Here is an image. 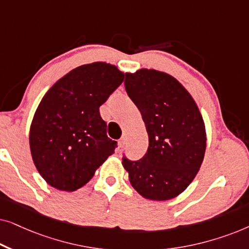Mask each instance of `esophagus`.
Masks as SVG:
<instances>
[{
    "instance_id": "34e87169",
    "label": "esophagus",
    "mask_w": 249,
    "mask_h": 249,
    "mask_svg": "<svg viewBox=\"0 0 249 249\" xmlns=\"http://www.w3.org/2000/svg\"><path fill=\"white\" fill-rule=\"evenodd\" d=\"M125 145V139L124 138H121L120 141H119V147H124V146Z\"/></svg>"
}]
</instances>
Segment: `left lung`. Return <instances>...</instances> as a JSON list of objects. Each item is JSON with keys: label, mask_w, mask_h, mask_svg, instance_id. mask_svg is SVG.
<instances>
[{"label": "left lung", "mask_w": 249, "mask_h": 249, "mask_svg": "<svg viewBox=\"0 0 249 249\" xmlns=\"http://www.w3.org/2000/svg\"><path fill=\"white\" fill-rule=\"evenodd\" d=\"M124 86L141 111L149 142L141 160L122 159L129 181L147 199L175 198L195 178L205 154L198 107L175 77L154 69L125 73Z\"/></svg>", "instance_id": "left-lung-1"}]
</instances>
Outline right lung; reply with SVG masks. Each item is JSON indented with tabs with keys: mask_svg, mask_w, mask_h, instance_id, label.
Returning a JSON list of instances; mask_svg holds the SVG:
<instances>
[{
	"mask_svg": "<svg viewBox=\"0 0 249 249\" xmlns=\"http://www.w3.org/2000/svg\"><path fill=\"white\" fill-rule=\"evenodd\" d=\"M124 79L105 62L71 70L47 90L29 131L32 158L50 186L74 192L93 178L114 153L117 142L107 135L100 107Z\"/></svg>",
	"mask_w": 249,
	"mask_h": 249,
	"instance_id": "right-lung-1",
	"label": "right lung"
}]
</instances>
